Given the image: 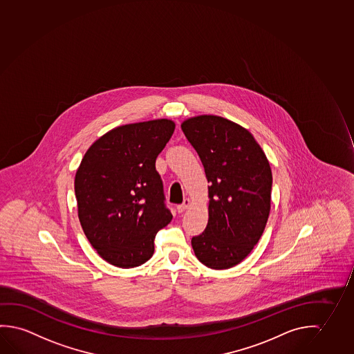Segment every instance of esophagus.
Wrapping results in <instances>:
<instances>
[{
    "mask_svg": "<svg viewBox=\"0 0 354 354\" xmlns=\"http://www.w3.org/2000/svg\"><path fill=\"white\" fill-rule=\"evenodd\" d=\"M191 205V199H189V198H185V202L182 203L180 205H178V207H177V210H178V213H183V212H185V210H187V209L189 208Z\"/></svg>",
    "mask_w": 354,
    "mask_h": 354,
    "instance_id": "esophagus-1",
    "label": "esophagus"
}]
</instances>
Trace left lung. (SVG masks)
Wrapping results in <instances>:
<instances>
[{
  "label": "left lung",
  "instance_id": "left-lung-1",
  "mask_svg": "<svg viewBox=\"0 0 354 354\" xmlns=\"http://www.w3.org/2000/svg\"><path fill=\"white\" fill-rule=\"evenodd\" d=\"M198 152L208 187V225L192 239L196 259L212 270L240 263L257 245L270 212L272 169L253 135L229 119L203 114L180 124Z\"/></svg>",
  "mask_w": 354,
  "mask_h": 354
}]
</instances>
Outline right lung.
<instances>
[{
    "mask_svg": "<svg viewBox=\"0 0 354 354\" xmlns=\"http://www.w3.org/2000/svg\"><path fill=\"white\" fill-rule=\"evenodd\" d=\"M171 119L125 124L88 147L75 176L77 214L84 235L108 263L134 268L153 254V240L172 214L155 169L174 134Z\"/></svg>",
    "mask_w": 354,
    "mask_h": 354,
    "instance_id": "1",
    "label": "right lung"
}]
</instances>
